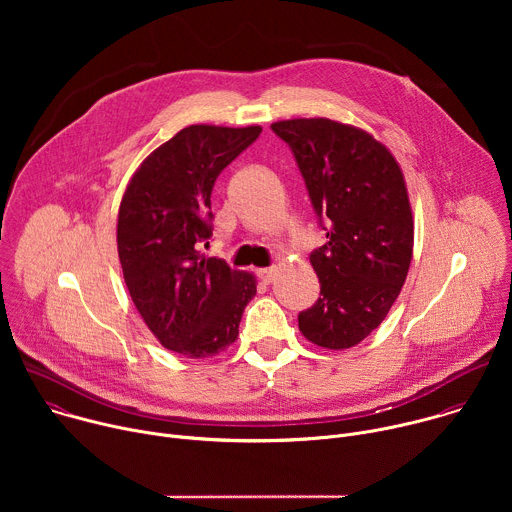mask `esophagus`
<instances>
[{
  "label": "esophagus",
  "mask_w": 512,
  "mask_h": 512,
  "mask_svg": "<svg viewBox=\"0 0 512 512\" xmlns=\"http://www.w3.org/2000/svg\"><path fill=\"white\" fill-rule=\"evenodd\" d=\"M275 273H277L275 267H265V269H259V271H257V275H259L265 283H271V281L275 279Z\"/></svg>",
  "instance_id": "esophagus-1"
}]
</instances>
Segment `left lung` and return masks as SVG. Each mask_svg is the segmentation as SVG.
Returning a JSON list of instances; mask_svg holds the SVG:
<instances>
[{"label": "left lung", "instance_id": "left-lung-1", "mask_svg": "<svg viewBox=\"0 0 512 512\" xmlns=\"http://www.w3.org/2000/svg\"><path fill=\"white\" fill-rule=\"evenodd\" d=\"M306 182L326 243L310 263L318 302L298 314L302 334L340 350L367 338L389 314L413 255V216L399 164L367 131L332 119L271 125Z\"/></svg>", "mask_w": 512, "mask_h": 512}]
</instances>
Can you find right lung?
I'll list each match as a JSON object with an SVG mask.
<instances>
[{
    "label": "right lung",
    "instance_id": "add662e5",
    "mask_svg": "<svg viewBox=\"0 0 512 512\" xmlns=\"http://www.w3.org/2000/svg\"><path fill=\"white\" fill-rule=\"evenodd\" d=\"M259 133V125L184 127L145 158L119 206L117 249L129 296L156 338L186 358L231 346L257 291L249 273L200 257V247L212 237L218 174Z\"/></svg>",
    "mask_w": 512,
    "mask_h": 512
}]
</instances>
